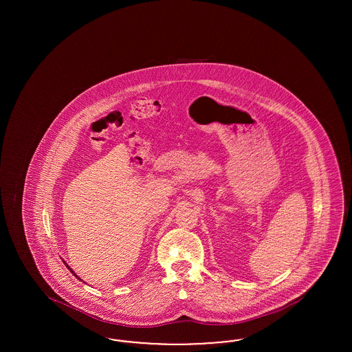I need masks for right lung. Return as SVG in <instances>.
<instances>
[{
    "label": "right lung",
    "mask_w": 352,
    "mask_h": 352,
    "mask_svg": "<svg viewBox=\"0 0 352 352\" xmlns=\"http://www.w3.org/2000/svg\"><path fill=\"white\" fill-rule=\"evenodd\" d=\"M63 263H65V261H63ZM66 265H67V264H66ZM67 268L69 269V270H71V273H72V274H74V276H75V277H76V278H78V280H80V281H82V278H79V277H78V276H76V274H75V273H74V270H72V269L69 268V267H68V265H67Z\"/></svg>",
    "instance_id": "obj_1"
}]
</instances>
